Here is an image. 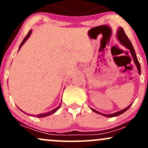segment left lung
Returning a JSON list of instances; mask_svg holds the SVG:
<instances>
[{"mask_svg":"<svg viewBox=\"0 0 148 148\" xmlns=\"http://www.w3.org/2000/svg\"><path fill=\"white\" fill-rule=\"evenodd\" d=\"M117 37H118L119 41L121 42L122 45L125 46V47H126L127 49H130V50L131 54H132V58H133L134 62H135L136 65L137 69H138V73H139V74H140V72H141V71H140V63H139L138 59H137L136 55V53H135V51H134V49L133 46H132V42H130V39H129L128 37H127V35H126V34H125V30H123V28H120L118 29V33H117ZM132 103H131L130 106H127L126 108H125V109L121 110V111L116 112V113H112V114H103V113H99V112L97 111L96 110L93 109V108H92V111H94L95 113H98V114H100V115H103V116L108 117V118H112V117H115V116H118V115H120L123 114L124 112H125V111H127V110L129 109V108H130V107L132 106Z\"/></svg>","mask_w":148,"mask_h":148,"instance_id":"8db88e82","label":"left lung"}]
</instances>
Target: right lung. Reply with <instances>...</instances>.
<instances>
[{
    "instance_id": "right-lung-1",
    "label": "right lung",
    "mask_w": 148,
    "mask_h": 148,
    "mask_svg": "<svg viewBox=\"0 0 148 148\" xmlns=\"http://www.w3.org/2000/svg\"><path fill=\"white\" fill-rule=\"evenodd\" d=\"M31 33H32V30H29V32H28V33L27 34V35L26 36H25V37L24 39H23V41H22V42L21 43V45H20V46H19V50H20V49H21V46L23 45V44L25 43V42L26 41V40L28 38V37H30V34H31ZM18 50V51H19ZM60 105H61V103L60 105H59L57 107V108H56L55 109H53V110H52L51 111H49V112H48V113H42V114H40V115H36V117L37 118H42V117H45V116H48V115H51V114H53V113H55V112H56L57 111V110L59 108H60ZM30 115V114H29Z\"/></svg>"
}]
</instances>
